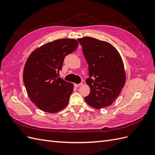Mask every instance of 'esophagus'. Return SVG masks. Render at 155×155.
Wrapping results in <instances>:
<instances>
[{"label":"esophagus","instance_id":"obj_1","mask_svg":"<svg viewBox=\"0 0 155 155\" xmlns=\"http://www.w3.org/2000/svg\"><path fill=\"white\" fill-rule=\"evenodd\" d=\"M82 83H79V84H74V87H80L81 85H82Z\"/></svg>","mask_w":155,"mask_h":155}]
</instances>
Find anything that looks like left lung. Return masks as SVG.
Returning a JSON list of instances; mask_svg holds the SVG:
<instances>
[{
  "instance_id": "left-lung-1",
  "label": "left lung",
  "mask_w": 155,
  "mask_h": 155,
  "mask_svg": "<svg viewBox=\"0 0 155 155\" xmlns=\"http://www.w3.org/2000/svg\"><path fill=\"white\" fill-rule=\"evenodd\" d=\"M88 64L91 88L85 97L87 104L99 109L110 105L118 96L125 83L122 59L113 46L91 37L78 39Z\"/></svg>"
}]
</instances>
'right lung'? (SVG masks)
Returning a JSON list of instances; mask_svg holds the SVG:
<instances>
[{
    "instance_id": "1",
    "label": "right lung",
    "mask_w": 155,
    "mask_h": 155,
    "mask_svg": "<svg viewBox=\"0 0 155 155\" xmlns=\"http://www.w3.org/2000/svg\"><path fill=\"white\" fill-rule=\"evenodd\" d=\"M78 46L76 39L55 40L37 48L28 58L23 81L30 100L40 110L55 113L68 105L74 85L58 76L64 58Z\"/></svg>"
}]
</instances>
